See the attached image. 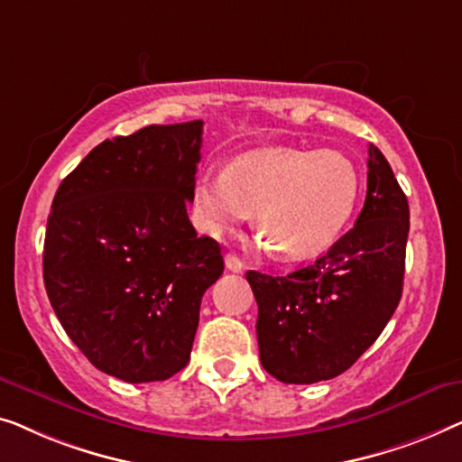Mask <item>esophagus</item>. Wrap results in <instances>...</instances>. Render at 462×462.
<instances>
[{"mask_svg":"<svg viewBox=\"0 0 462 462\" xmlns=\"http://www.w3.org/2000/svg\"><path fill=\"white\" fill-rule=\"evenodd\" d=\"M224 262H226V268H228L230 272H236V274H238V272L245 270V263L240 262V257L234 255V253H228Z\"/></svg>","mask_w":462,"mask_h":462,"instance_id":"34e87169","label":"esophagus"}]
</instances>
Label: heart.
<instances>
[{
  "label": "heart",
  "instance_id": "1",
  "mask_svg": "<svg viewBox=\"0 0 462 462\" xmlns=\"http://www.w3.org/2000/svg\"><path fill=\"white\" fill-rule=\"evenodd\" d=\"M360 171L339 151L268 148L243 154L194 184V207L207 232L253 226L282 262L314 259L339 238L358 205Z\"/></svg>",
  "mask_w": 462,
  "mask_h": 462
}]
</instances>
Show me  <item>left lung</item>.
Listing matches in <instances>:
<instances>
[{
  "label": "left lung",
  "mask_w": 462,
  "mask_h": 462,
  "mask_svg": "<svg viewBox=\"0 0 462 462\" xmlns=\"http://www.w3.org/2000/svg\"><path fill=\"white\" fill-rule=\"evenodd\" d=\"M411 211L387 159L368 146L366 200L356 226L287 276L249 270L262 366L282 383L333 379L376 341L402 297Z\"/></svg>",
  "instance_id": "left-lung-1"
}]
</instances>
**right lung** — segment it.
I'll use <instances>...</instances> for the list:
<instances>
[{
	"instance_id": "right-lung-1",
	"label": "right lung",
	"mask_w": 462,
	"mask_h": 462,
	"mask_svg": "<svg viewBox=\"0 0 462 462\" xmlns=\"http://www.w3.org/2000/svg\"><path fill=\"white\" fill-rule=\"evenodd\" d=\"M203 121L104 140L62 180L48 217L43 282L83 356L127 383L165 381L190 360L200 299L222 249L197 236Z\"/></svg>"
}]
</instances>
